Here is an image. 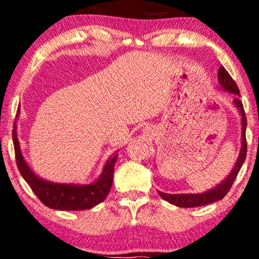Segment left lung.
Listing matches in <instances>:
<instances>
[{
	"label": "left lung",
	"instance_id": "8db88e82",
	"mask_svg": "<svg viewBox=\"0 0 259 259\" xmlns=\"http://www.w3.org/2000/svg\"><path fill=\"white\" fill-rule=\"evenodd\" d=\"M218 79L219 82H221L222 88L224 90H227L231 94L239 95L240 96V91L239 88H237L236 82L234 81L233 78L230 76L225 68L221 65L218 70ZM234 103L235 106L239 108L240 114H241V123H242V145H241V150H240V154L239 158H237L236 164L231 173L228 175L227 179L224 181H222L219 185H217L214 189L208 190L206 192H202V194H177V195H171V194H164V192L158 191V194L163 200H165L169 203L175 204L178 207H183V208H191V207H201L204 206V204L208 203H213V202L222 200L224 198V196L228 194L230 187L233 186L234 180L236 179L237 174H239L240 169H241L243 162L246 159V153H247V142H246V126H247V120H246V115H245V109H243V105L242 102L240 101L239 97H234Z\"/></svg>",
	"mask_w": 259,
	"mask_h": 259
}]
</instances>
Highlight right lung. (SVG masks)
Masks as SVG:
<instances>
[{"label":"right lung","mask_w":259,"mask_h":259,"mask_svg":"<svg viewBox=\"0 0 259 259\" xmlns=\"http://www.w3.org/2000/svg\"><path fill=\"white\" fill-rule=\"evenodd\" d=\"M13 136L14 152H16L17 167L24 180L29 184L34 194L37 196L45 206L59 210H81L90 209L106 200L113 183L114 164L117 154H113L106 162L102 174L99 180L89 185H74V184H57L46 181L38 178L30 167L26 164L19 141L17 138V130L12 133Z\"/></svg>","instance_id":"right-lung-1"}]
</instances>
